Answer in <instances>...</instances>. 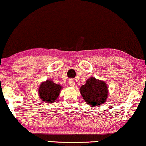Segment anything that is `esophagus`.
I'll list each match as a JSON object with an SVG mask.
<instances>
[{
  "mask_svg": "<svg viewBox=\"0 0 146 146\" xmlns=\"http://www.w3.org/2000/svg\"><path fill=\"white\" fill-rule=\"evenodd\" d=\"M69 85H70V86L73 87L75 85V80H73V79H70V80H69Z\"/></svg>",
  "mask_w": 146,
  "mask_h": 146,
  "instance_id": "esophagus-1",
  "label": "esophagus"
}]
</instances>
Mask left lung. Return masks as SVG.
Instances as JSON below:
<instances>
[{
  "mask_svg": "<svg viewBox=\"0 0 146 146\" xmlns=\"http://www.w3.org/2000/svg\"><path fill=\"white\" fill-rule=\"evenodd\" d=\"M108 87L105 81L90 77L80 88V93L84 102L92 107H100L107 100Z\"/></svg>",
  "mask_w": 146,
  "mask_h": 146,
  "instance_id": "obj_1",
  "label": "left lung"
}]
</instances>
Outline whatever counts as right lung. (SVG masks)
I'll return each instance as SVG.
<instances>
[{
  "label": "right lung",
  "mask_w": 146,
  "mask_h": 146,
  "mask_svg": "<svg viewBox=\"0 0 146 146\" xmlns=\"http://www.w3.org/2000/svg\"><path fill=\"white\" fill-rule=\"evenodd\" d=\"M63 87L56 84L51 79L42 82L38 89V96L45 103L51 104L56 102Z\"/></svg>",
  "instance_id": "obj_1"
}]
</instances>
